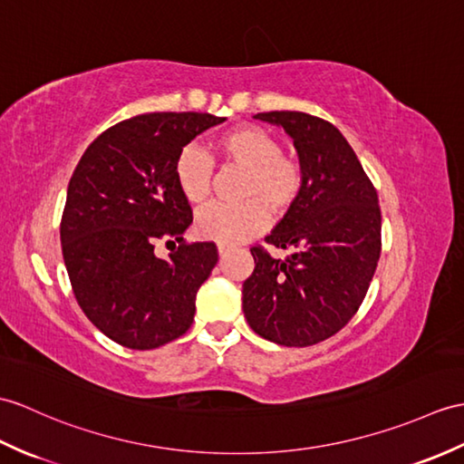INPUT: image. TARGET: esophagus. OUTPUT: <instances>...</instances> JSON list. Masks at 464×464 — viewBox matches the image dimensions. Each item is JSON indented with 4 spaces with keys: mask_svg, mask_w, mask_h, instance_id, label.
Listing matches in <instances>:
<instances>
[{
    "mask_svg": "<svg viewBox=\"0 0 464 464\" xmlns=\"http://www.w3.org/2000/svg\"><path fill=\"white\" fill-rule=\"evenodd\" d=\"M218 253H219V256H225V255H227L229 253V245H218Z\"/></svg>",
    "mask_w": 464,
    "mask_h": 464,
    "instance_id": "34e87169",
    "label": "esophagus"
}]
</instances>
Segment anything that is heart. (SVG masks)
I'll list each match as a JSON object with an SVG mask.
<instances>
[{
	"label": "heart",
	"mask_w": 464,
	"mask_h": 464,
	"mask_svg": "<svg viewBox=\"0 0 464 464\" xmlns=\"http://www.w3.org/2000/svg\"><path fill=\"white\" fill-rule=\"evenodd\" d=\"M213 154L223 164L245 169L241 203H213L201 209L196 231L203 239L237 245L253 239L271 223V211L285 215L303 196L306 174L300 160L285 154L278 138L261 126L239 124L215 138ZM174 178L189 203L211 196L213 161L196 146H186L176 158Z\"/></svg>",
	"instance_id": "1"
}]
</instances>
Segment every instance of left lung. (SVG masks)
I'll use <instances>...</instances> for the list:
<instances>
[{"mask_svg":"<svg viewBox=\"0 0 464 464\" xmlns=\"http://www.w3.org/2000/svg\"><path fill=\"white\" fill-rule=\"evenodd\" d=\"M255 118L293 138L306 181L303 196L266 237L273 258L251 246L255 271L243 283V312L255 334L304 348L340 332L358 312L382 253L378 191L336 126L293 111Z\"/></svg>","mask_w":464,"mask_h":464,"instance_id":"obj_1","label":"left lung"}]
</instances>
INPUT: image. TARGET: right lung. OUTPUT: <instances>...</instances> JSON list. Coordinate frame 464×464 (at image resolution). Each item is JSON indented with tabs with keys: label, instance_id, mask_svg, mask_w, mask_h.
<instances>
[{
	"label": "right lung",
	"instance_id": "1",
	"mask_svg": "<svg viewBox=\"0 0 464 464\" xmlns=\"http://www.w3.org/2000/svg\"><path fill=\"white\" fill-rule=\"evenodd\" d=\"M208 112H152L118 122L86 148L61 218L64 266L79 306L104 336L154 350L186 334L218 265L215 243H186L193 215L174 178L183 146L223 122ZM172 245L168 259L153 249Z\"/></svg>",
	"mask_w": 464,
	"mask_h": 464
}]
</instances>
